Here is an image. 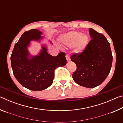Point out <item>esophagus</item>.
I'll list each match as a JSON object with an SVG mask.
<instances>
[{"instance_id":"obj_1","label":"esophagus","mask_w":123,"mask_h":123,"mask_svg":"<svg viewBox=\"0 0 123 123\" xmlns=\"http://www.w3.org/2000/svg\"><path fill=\"white\" fill-rule=\"evenodd\" d=\"M66 59H67V61H70V57L69 55H68V54H67L66 55Z\"/></svg>"}]
</instances>
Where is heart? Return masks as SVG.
I'll return each mask as SVG.
<instances>
[{"mask_svg": "<svg viewBox=\"0 0 123 123\" xmlns=\"http://www.w3.org/2000/svg\"><path fill=\"white\" fill-rule=\"evenodd\" d=\"M59 40L65 46L69 48L75 47L77 52H81L88 45L89 36L80 32L70 31L60 36Z\"/></svg>", "mask_w": 123, "mask_h": 123, "instance_id": "1", "label": "heart"}]
</instances>
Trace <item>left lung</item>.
Returning a JSON list of instances; mask_svg holds the SVG:
<instances>
[{"instance_id": "obj_1", "label": "left lung", "mask_w": 123, "mask_h": 123, "mask_svg": "<svg viewBox=\"0 0 123 123\" xmlns=\"http://www.w3.org/2000/svg\"><path fill=\"white\" fill-rule=\"evenodd\" d=\"M92 39L85 50L75 54L71 60L77 69L73 79L77 84L87 88H94L100 85L110 73L112 63L110 44L103 34L89 29Z\"/></svg>"}]
</instances>
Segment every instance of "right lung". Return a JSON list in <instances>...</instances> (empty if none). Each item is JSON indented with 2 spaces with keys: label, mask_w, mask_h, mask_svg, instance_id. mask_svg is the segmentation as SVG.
Returning <instances> with one entry per match:
<instances>
[{
  "label": "right lung",
  "mask_w": 123,
  "mask_h": 123,
  "mask_svg": "<svg viewBox=\"0 0 123 123\" xmlns=\"http://www.w3.org/2000/svg\"><path fill=\"white\" fill-rule=\"evenodd\" d=\"M42 32L31 29L24 32L14 45L11 56L13 73L16 79L23 86L34 91H42L53 82L54 70L67 63L66 54L60 53L53 56L48 53L47 45L41 44L42 49L36 55L29 50L31 42L41 43L44 37Z\"/></svg>",
  "instance_id": "right-lung-1"
}]
</instances>
